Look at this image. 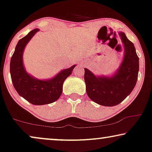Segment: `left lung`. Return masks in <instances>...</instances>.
I'll return each mask as SVG.
<instances>
[{"mask_svg": "<svg viewBox=\"0 0 152 152\" xmlns=\"http://www.w3.org/2000/svg\"><path fill=\"white\" fill-rule=\"evenodd\" d=\"M124 48V57L119 69L111 77H96L84 68V81L91 100L106 107L119 104L136 86L139 70V58L134 43L123 32L119 33Z\"/></svg>", "mask_w": 152, "mask_h": 152, "instance_id": "left-lung-1", "label": "left lung"}]
</instances>
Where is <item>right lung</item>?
Returning <instances> with one entry per match:
<instances>
[{
	"instance_id": "1",
	"label": "right lung",
	"mask_w": 152,
	"mask_h": 152,
	"mask_svg": "<svg viewBox=\"0 0 152 152\" xmlns=\"http://www.w3.org/2000/svg\"><path fill=\"white\" fill-rule=\"evenodd\" d=\"M38 31L34 29L18 41L10 61V74L14 88L20 96L34 105H43L59 98L63 83L71 75L75 65L61 70L50 80H37L27 73L23 65V53L27 43Z\"/></svg>"
}]
</instances>
